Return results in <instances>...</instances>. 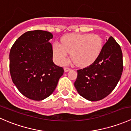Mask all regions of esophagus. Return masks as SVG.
I'll return each mask as SVG.
<instances>
[{
    "mask_svg": "<svg viewBox=\"0 0 131 131\" xmlns=\"http://www.w3.org/2000/svg\"><path fill=\"white\" fill-rule=\"evenodd\" d=\"M64 70L65 72H68V71L71 70V68H68V67H65V68H64Z\"/></svg>",
    "mask_w": 131,
    "mask_h": 131,
    "instance_id": "1",
    "label": "esophagus"
}]
</instances>
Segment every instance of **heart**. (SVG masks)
Instances as JSON below:
<instances>
[{
	"instance_id": "heart-1",
	"label": "heart",
	"mask_w": 131,
	"mask_h": 131,
	"mask_svg": "<svg viewBox=\"0 0 131 131\" xmlns=\"http://www.w3.org/2000/svg\"><path fill=\"white\" fill-rule=\"evenodd\" d=\"M102 39L96 34H72L61 39V43L56 42L52 45V53L56 63L61 64L68 53L77 66L86 67L98 58L102 50Z\"/></svg>"
}]
</instances>
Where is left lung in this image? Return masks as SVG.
Listing matches in <instances>:
<instances>
[{
  "label": "left lung",
  "instance_id": "left-lung-1",
  "mask_svg": "<svg viewBox=\"0 0 131 131\" xmlns=\"http://www.w3.org/2000/svg\"><path fill=\"white\" fill-rule=\"evenodd\" d=\"M123 71L121 46L112 37L102 47L98 58L89 67L77 70L74 83L79 94L96 101L105 98L115 89Z\"/></svg>",
  "mask_w": 131,
  "mask_h": 131
}]
</instances>
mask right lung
Wrapping results in <instances>:
<instances>
[{
    "instance_id": "add662e5",
    "label": "right lung",
    "mask_w": 131,
    "mask_h": 131,
    "mask_svg": "<svg viewBox=\"0 0 131 131\" xmlns=\"http://www.w3.org/2000/svg\"><path fill=\"white\" fill-rule=\"evenodd\" d=\"M52 34L47 31H28L14 42L9 53L12 80L28 98L40 101L56 89L64 73L52 61V47L49 40Z\"/></svg>"
}]
</instances>
